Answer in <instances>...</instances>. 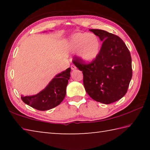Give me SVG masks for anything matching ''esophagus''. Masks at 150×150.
I'll use <instances>...</instances> for the list:
<instances>
[{
	"mask_svg": "<svg viewBox=\"0 0 150 150\" xmlns=\"http://www.w3.org/2000/svg\"><path fill=\"white\" fill-rule=\"evenodd\" d=\"M71 69L72 70H75V69H76V67L74 65H71Z\"/></svg>",
	"mask_w": 150,
	"mask_h": 150,
	"instance_id": "1",
	"label": "esophagus"
}]
</instances>
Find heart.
<instances>
[{
  "label": "heart",
  "instance_id": "b5f03b06",
  "mask_svg": "<svg viewBox=\"0 0 150 150\" xmlns=\"http://www.w3.org/2000/svg\"><path fill=\"white\" fill-rule=\"evenodd\" d=\"M69 46L73 52H78L81 59L87 63L93 62L99 54L100 40L96 35L79 32L73 35Z\"/></svg>",
  "mask_w": 150,
  "mask_h": 150
}]
</instances>
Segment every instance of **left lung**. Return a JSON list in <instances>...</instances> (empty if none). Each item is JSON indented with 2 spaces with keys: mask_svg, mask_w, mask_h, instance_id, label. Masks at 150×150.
<instances>
[{
  "mask_svg": "<svg viewBox=\"0 0 150 150\" xmlns=\"http://www.w3.org/2000/svg\"><path fill=\"white\" fill-rule=\"evenodd\" d=\"M103 42L99 54L86 64L75 57L73 63L83 74L86 92L93 100L112 103L126 95L132 77L130 51L118 35L105 30H89Z\"/></svg>",
  "mask_w": 150,
  "mask_h": 150,
  "instance_id": "8db88e82",
  "label": "left lung"
}]
</instances>
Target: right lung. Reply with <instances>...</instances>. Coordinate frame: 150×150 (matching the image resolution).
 I'll return each instance as SVG.
<instances>
[{
  "label": "right lung",
  "instance_id": "1",
  "mask_svg": "<svg viewBox=\"0 0 150 150\" xmlns=\"http://www.w3.org/2000/svg\"><path fill=\"white\" fill-rule=\"evenodd\" d=\"M71 68L57 74L41 92L32 96H22V101L38 110H47L59 105L64 99Z\"/></svg>",
  "mask_w": 150,
  "mask_h": 150
}]
</instances>
